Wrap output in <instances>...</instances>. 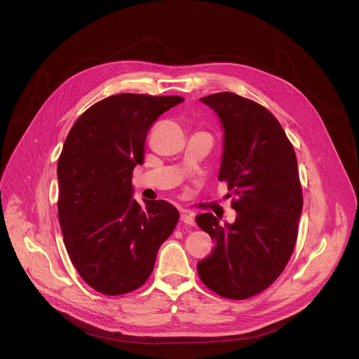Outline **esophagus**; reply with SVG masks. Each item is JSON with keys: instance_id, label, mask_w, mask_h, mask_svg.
<instances>
[{"instance_id": "34e87169", "label": "esophagus", "mask_w": 359, "mask_h": 359, "mask_svg": "<svg viewBox=\"0 0 359 359\" xmlns=\"http://www.w3.org/2000/svg\"><path fill=\"white\" fill-rule=\"evenodd\" d=\"M180 220L189 226H193L194 224V215L189 210H182L180 213Z\"/></svg>"}]
</instances>
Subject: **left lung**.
Returning a JSON list of instances; mask_svg holds the SVG:
<instances>
[{"mask_svg":"<svg viewBox=\"0 0 359 359\" xmlns=\"http://www.w3.org/2000/svg\"><path fill=\"white\" fill-rule=\"evenodd\" d=\"M200 100L223 126L219 180L227 182L237 216L224 226L212 213L196 217L215 240L197 273L216 294L245 299L271 285L292 254L302 210L295 151L274 115L254 100L233 92Z\"/></svg>","mask_w":359,"mask_h":359,"instance_id":"obj_1","label":"left lung"}]
</instances>
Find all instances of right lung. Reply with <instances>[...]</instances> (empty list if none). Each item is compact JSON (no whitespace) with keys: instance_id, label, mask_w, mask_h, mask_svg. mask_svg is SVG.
<instances>
[{"instance_id":"1","label":"right lung","mask_w":359,"mask_h":359,"mask_svg":"<svg viewBox=\"0 0 359 359\" xmlns=\"http://www.w3.org/2000/svg\"><path fill=\"white\" fill-rule=\"evenodd\" d=\"M182 96L119 93L85 111L58 161V217L69 259L83 281L107 295L149 278L179 212L165 200L132 197V172L144 159L147 130Z\"/></svg>"}]
</instances>
